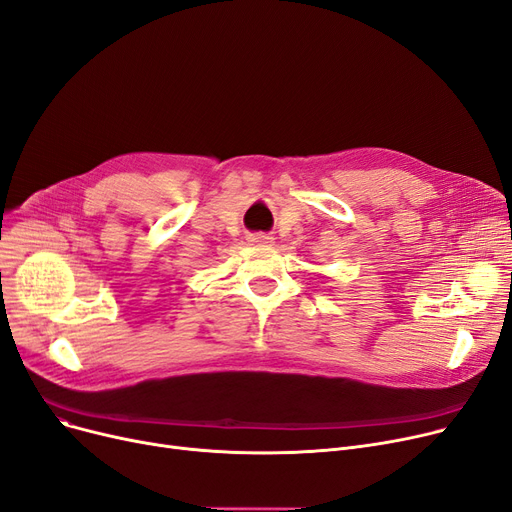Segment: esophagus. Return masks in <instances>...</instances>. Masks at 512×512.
Listing matches in <instances>:
<instances>
[{
    "instance_id": "esophagus-1",
    "label": "esophagus",
    "mask_w": 512,
    "mask_h": 512,
    "mask_svg": "<svg viewBox=\"0 0 512 512\" xmlns=\"http://www.w3.org/2000/svg\"><path fill=\"white\" fill-rule=\"evenodd\" d=\"M249 242H251V245H257V247H270L274 242V236H270V234H251Z\"/></svg>"
}]
</instances>
